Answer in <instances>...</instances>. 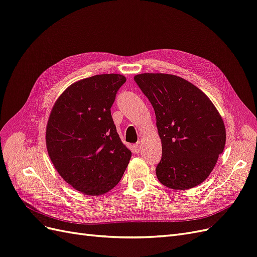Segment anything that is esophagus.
Instances as JSON below:
<instances>
[{
  "label": "esophagus",
  "instance_id": "1",
  "mask_svg": "<svg viewBox=\"0 0 257 257\" xmlns=\"http://www.w3.org/2000/svg\"><path fill=\"white\" fill-rule=\"evenodd\" d=\"M133 148H134L135 153H139V152H141V150H142V145H141V143H136L133 146Z\"/></svg>",
  "mask_w": 257,
  "mask_h": 257
}]
</instances>
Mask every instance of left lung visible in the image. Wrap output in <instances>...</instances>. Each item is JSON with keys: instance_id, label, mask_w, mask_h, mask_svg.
I'll return each instance as SVG.
<instances>
[{"instance_id": "obj_1", "label": "left lung", "mask_w": 257, "mask_h": 257, "mask_svg": "<svg viewBox=\"0 0 257 257\" xmlns=\"http://www.w3.org/2000/svg\"><path fill=\"white\" fill-rule=\"evenodd\" d=\"M134 80L157 116L162 141V159L155 168L159 181L174 190L205 181L226 142L224 122L211 100L175 75L147 73Z\"/></svg>"}]
</instances>
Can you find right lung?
Instances as JSON below:
<instances>
[{
	"label": "right lung",
	"mask_w": 257,
	"mask_h": 257,
	"mask_svg": "<svg viewBox=\"0 0 257 257\" xmlns=\"http://www.w3.org/2000/svg\"><path fill=\"white\" fill-rule=\"evenodd\" d=\"M126 81L118 74L73 83L54 104L46 145L60 176L77 191L100 195L118 184L132 152L116 133L110 108Z\"/></svg>",
	"instance_id": "add662e5"
}]
</instances>
